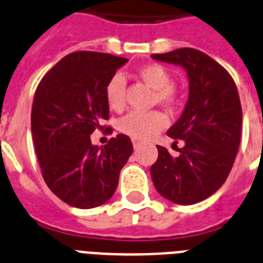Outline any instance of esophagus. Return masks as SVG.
<instances>
[{
	"label": "esophagus",
	"mask_w": 263,
	"mask_h": 263,
	"mask_svg": "<svg viewBox=\"0 0 263 263\" xmlns=\"http://www.w3.org/2000/svg\"><path fill=\"white\" fill-rule=\"evenodd\" d=\"M132 144H134V148H138V147L142 145V142L139 139H132Z\"/></svg>",
	"instance_id": "obj_1"
}]
</instances>
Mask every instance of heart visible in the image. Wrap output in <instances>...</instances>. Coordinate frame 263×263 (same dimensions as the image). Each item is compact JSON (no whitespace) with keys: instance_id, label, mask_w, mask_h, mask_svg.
<instances>
[{"instance_id":"1","label":"heart","mask_w":263,"mask_h":263,"mask_svg":"<svg viewBox=\"0 0 263 263\" xmlns=\"http://www.w3.org/2000/svg\"><path fill=\"white\" fill-rule=\"evenodd\" d=\"M148 87L155 89V99L165 105H173L176 92L171 85V76L164 67L159 64H147L136 70ZM105 99L111 109L120 111L125 103V80L120 74H115L105 88ZM168 120L160 111H134L120 120V129L135 139H149L167 125Z\"/></svg>"}]
</instances>
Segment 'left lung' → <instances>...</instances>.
<instances>
[{"mask_svg": "<svg viewBox=\"0 0 263 263\" xmlns=\"http://www.w3.org/2000/svg\"><path fill=\"white\" fill-rule=\"evenodd\" d=\"M179 65L189 77V99L167 135L183 140L179 155L158 147L151 178L158 193L178 204H195L213 195L233 168L240 142L242 108L233 77L210 56L193 48L151 54Z\"/></svg>", "mask_w": 263, "mask_h": 263, "instance_id": "left-lung-1", "label": "left lung"}]
</instances>
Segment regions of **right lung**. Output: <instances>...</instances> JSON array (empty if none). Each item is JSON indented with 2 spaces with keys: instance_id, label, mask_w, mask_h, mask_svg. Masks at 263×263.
<instances>
[{
  "instance_id": "1",
  "label": "right lung",
  "mask_w": 263,
  "mask_h": 263,
  "mask_svg": "<svg viewBox=\"0 0 263 263\" xmlns=\"http://www.w3.org/2000/svg\"><path fill=\"white\" fill-rule=\"evenodd\" d=\"M127 61L108 53H70L36 89L30 123L37 159L50 191L69 206L93 209L111 199L134 151L123 134L104 147L90 143L109 118L108 81Z\"/></svg>"
}]
</instances>
